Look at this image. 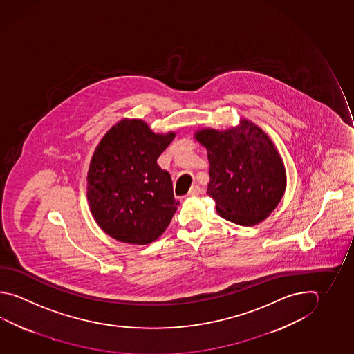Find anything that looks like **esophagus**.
<instances>
[{"mask_svg":"<svg viewBox=\"0 0 354 354\" xmlns=\"http://www.w3.org/2000/svg\"><path fill=\"white\" fill-rule=\"evenodd\" d=\"M201 192H203V190H201V187H199V185H193L192 189L189 190L187 195H189V196H198L199 194H201Z\"/></svg>","mask_w":354,"mask_h":354,"instance_id":"obj_1","label":"esophagus"}]
</instances>
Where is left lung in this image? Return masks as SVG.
<instances>
[{"label":"left lung","mask_w":354,"mask_h":354,"mask_svg":"<svg viewBox=\"0 0 354 354\" xmlns=\"http://www.w3.org/2000/svg\"><path fill=\"white\" fill-rule=\"evenodd\" d=\"M195 139L207 147V194L221 218L250 227L273 212L286 192L287 175L273 141L253 122L224 131L201 129Z\"/></svg>","instance_id":"obj_1"}]
</instances>
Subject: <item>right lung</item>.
I'll list each match as a JSON object with an SVG mask.
<instances>
[{"instance_id": "add662e5", "label": "right lung", "mask_w": 354, "mask_h": 354, "mask_svg": "<svg viewBox=\"0 0 354 354\" xmlns=\"http://www.w3.org/2000/svg\"><path fill=\"white\" fill-rule=\"evenodd\" d=\"M175 133H155L147 122L124 119L95 149L87 173L93 219L111 238L145 245L165 232L179 201L170 174L156 160Z\"/></svg>"}]
</instances>
